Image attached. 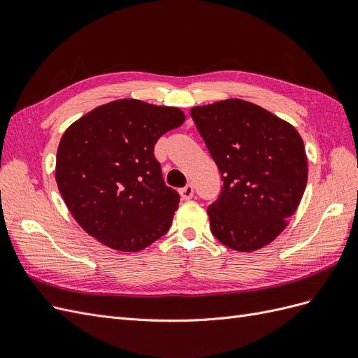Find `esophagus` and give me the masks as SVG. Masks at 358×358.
<instances>
[{"instance_id": "34e87169", "label": "esophagus", "mask_w": 358, "mask_h": 358, "mask_svg": "<svg viewBox=\"0 0 358 358\" xmlns=\"http://www.w3.org/2000/svg\"><path fill=\"white\" fill-rule=\"evenodd\" d=\"M179 194H180V197H182L183 200H189V199H192V196H194V187L191 185V183H188L187 187H183V188L179 189Z\"/></svg>"}]
</instances>
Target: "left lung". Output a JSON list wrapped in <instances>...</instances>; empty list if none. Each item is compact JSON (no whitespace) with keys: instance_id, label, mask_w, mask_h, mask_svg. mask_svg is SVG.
I'll use <instances>...</instances> for the list:
<instances>
[{"instance_id":"1","label":"left lung","mask_w":358,"mask_h":358,"mask_svg":"<svg viewBox=\"0 0 358 358\" xmlns=\"http://www.w3.org/2000/svg\"><path fill=\"white\" fill-rule=\"evenodd\" d=\"M218 166L224 187L208 208L222 245L252 252L273 242L297 210L308 182V158L297 129L239 99L191 109Z\"/></svg>"}]
</instances>
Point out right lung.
<instances>
[{"label": "right lung", "instance_id": "right-lung-1", "mask_svg": "<svg viewBox=\"0 0 358 358\" xmlns=\"http://www.w3.org/2000/svg\"><path fill=\"white\" fill-rule=\"evenodd\" d=\"M183 122L178 107L124 99L95 107L66 129L55 178L86 233L116 251L137 252L169 231L179 194L164 183L154 146Z\"/></svg>", "mask_w": 358, "mask_h": 358}]
</instances>
